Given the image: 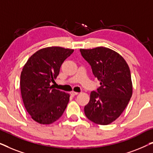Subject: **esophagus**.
Listing matches in <instances>:
<instances>
[{
	"label": "esophagus",
	"instance_id": "34e87169",
	"mask_svg": "<svg viewBox=\"0 0 153 153\" xmlns=\"http://www.w3.org/2000/svg\"><path fill=\"white\" fill-rule=\"evenodd\" d=\"M78 93H77V92H74V91L70 92V95H72V96H75V95H78Z\"/></svg>",
	"mask_w": 153,
	"mask_h": 153
}]
</instances>
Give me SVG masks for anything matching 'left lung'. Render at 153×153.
I'll return each mask as SVG.
<instances>
[{"label": "left lung", "mask_w": 153, "mask_h": 153, "mask_svg": "<svg viewBox=\"0 0 153 153\" xmlns=\"http://www.w3.org/2000/svg\"><path fill=\"white\" fill-rule=\"evenodd\" d=\"M80 52L101 85L91 92L84 107L85 116L96 124H110L120 116L132 95L128 65L120 54L106 47L81 49Z\"/></svg>", "instance_id": "1"}]
</instances>
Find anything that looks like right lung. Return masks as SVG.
I'll return each instance as SVG.
<instances>
[{"mask_svg": "<svg viewBox=\"0 0 153 153\" xmlns=\"http://www.w3.org/2000/svg\"><path fill=\"white\" fill-rule=\"evenodd\" d=\"M74 52L60 47L42 49L31 56L21 73V93L24 106L35 121L51 124L62 116L70 95L51 85L64 60Z\"/></svg>", "mask_w": 153, "mask_h": 153, "instance_id": "1", "label": "right lung"}]
</instances>
